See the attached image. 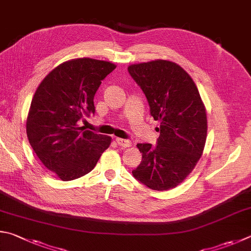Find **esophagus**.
<instances>
[{
	"mask_svg": "<svg viewBox=\"0 0 251 251\" xmlns=\"http://www.w3.org/2000/svg\"><path fill=\"white\" fill-rule=\"evenodd\" d=\"M116 143L118 146H121L123 148H127V147H130L131 146V141L128 139H123V138H116Z\"/></svg>",
	"mask_w": 251,
	"mask_h": 251,
	"instance_id": "34e87169",
	"label": "esophagus"
}]
</instances>
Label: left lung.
<instances>
[{"label": "left lung", "instance_id": "obj_1", "mask_svg": "<svg viewBox=\"0 0 251 251\" xmlns=\"http://www.w3.org/2000/svg\"><path fill=\"white\" fill-rule=\"evenodd\" d=\"M128 72L147 98L153 120L160 123L156 147L137 144L143 159L133 176L151 190L173 189L203 153L207 118L201 95L188 72L169 60L135 63Z\"/></svg>", "mask_w": 251, "mask_h": 251}]
</instances>
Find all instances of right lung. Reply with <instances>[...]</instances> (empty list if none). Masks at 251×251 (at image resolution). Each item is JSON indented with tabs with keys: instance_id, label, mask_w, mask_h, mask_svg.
<instances>
[{
	"instance_id": "obj_1",
	"label": "right lung",
	"mask_w": 251,
	"mask_h": 251,
	"mask_svg": "<svg viewBox=\"0 0 251 251\" xmlns=\"http://www.w3.org/2000/svg\"><path fill=\"white\" fill-rule=\"evenodd\" d=\"M115 68L104 60L71 59L50 71L36 90L27 137L43 165L62 181L85 176L110 147V136L79 127L78 121L95 112L94 95Z\"/></svg>"
}]
</instances>
